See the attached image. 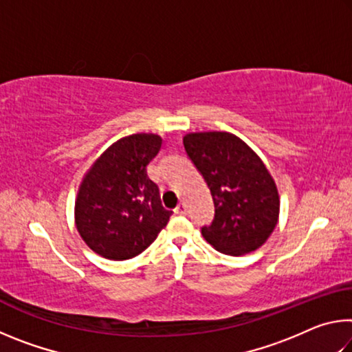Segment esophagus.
<instances>
[{
    "label": "esophagus",
    "mask_w": 352,
    "mask_h": 352,
    "mask_svg": "<svg viewBox=\"0 0 352 352\" xmlns=\"http://www.w3.org/2000/svg\"><path fill=\"white\" fill-rule=\"evenodd\" d=\"M175 212L178 214V216H184L186 214V205L184 204H180L177 208H175Z\"/></svg>",
    "instance_id": "esophagus-1"
}]
</instances>
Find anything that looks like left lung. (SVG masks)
I'll return each instance as SVG.
<instances>
[{"instance_id": "obj_1", "label": "left lung", "mask_w": 352, "mask_h": 352, "mask_svg": "<svg viewBox=\"0 0 352 352\" xmlns=\"http://www.w3.org/2000/svg\"><path fill=\"white\" fill-rule=\"evenodd\" d=\"M184 148L211 190L214 220L201 228L220 253L241 256L265 243L279 217L276 183L252 147L228 132H197Z\"/></svg>"}]
</instances>
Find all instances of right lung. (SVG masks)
Here are the masks:
<instances>
[{"mask_svg":"<svg viewBox=\"0 0 352 352\" xmlns=\"http://www.w3.org/2000/svg\"><path fill=\"white\" fill-rule=\"evenodd\" d=\"M162 136L135 133L107 148L83 175L74 205L76 228L94 253L111 261L135 258L169 222L147 164Z\"/></svg>","mask_w":352,"mask_h":352,"instance_id":"1","label":"right lung"}]
</instances>
